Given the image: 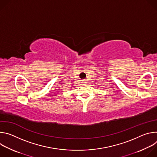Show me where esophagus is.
Masks as SVG:
<instances>
[{
	"label": "esophagus",
	"instance_id": "obj_1",
	"mask_svg": "<svg viewBox=\"0 0 157 157\" xmlns=\"http://www.w3.org/2000/svg\"><path fill=\"white\" fill-rule=\"evenodd\" d=\"M82 82H84H84H85V80H82Z\"/></svg>",
	"mask_w": 157,
	"mask_h": 157
}]
</instances>
